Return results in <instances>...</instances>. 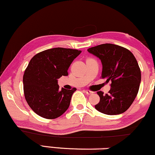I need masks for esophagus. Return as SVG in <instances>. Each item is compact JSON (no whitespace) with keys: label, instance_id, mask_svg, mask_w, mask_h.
<instances>
[{"label":"esophagus","instance_id":"esophagus-1","mask_svg":"<svg viewBox=\"0 0 155 155\" xmlns=\"http://www.w3.org/2000/svg\"><path fill=\"white\" fill-rule=\"evenodd\" d=\"M84 91H85V93L87 94V95H92V94L93 93V92L91 91V90H84Z\"/></svg>","mask_w":155,"mask_h":155}]
</instances>
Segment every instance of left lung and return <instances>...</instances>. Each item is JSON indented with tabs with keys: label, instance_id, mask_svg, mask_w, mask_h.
Returning a JSON list of instances; mask_svg holds the SVG:
<instances>
[{
	"label": "left lung",
	"instance_id": "left-lung-1",
	"mask_svg": "<svg viewBox=\"0 0 155 155\" xmlns=\"http://www.w3.org/2000/svg\"><path fill=\"white\" fill-rule=\"evenodd\" d=\"M101 60V78L111 82L108 94L100 96L95 109L102 113L114 115L123 113L135 99L141 82V71L135 57L129 50L120 45L105 43L87 49Z\"/></svg>",
	"mask_w": 155,
	"mask_h": 155
}]
</instances>
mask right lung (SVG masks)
I'll use <instances>...</instances> for the list:
<instances>
[{
    "label": "right lung",
    "mask_w": 155,
    "mask_h": 155,
    "mask_svg": "<svg viewBox=\"0 0 155 155\" xmlns=\"http://www.w3.org/2000/svg\"><path fill=\"white\" fill-rule=\"evenodd\" d=\"M81 51L55 48L34 55L23 75L24 95L28 105L41 117L55 119L70 106L76 88L59 89L58 79L68 75V70Z\"/></svg>",
    "instance_id": "right-lung-1"
}]
</instances>
